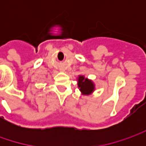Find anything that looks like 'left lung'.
I'll list each match as a JSON object with an SVG mask.
<instances>
[{"instance_id": "left-lung-1", "label": "left lung", "mask_w": 146, "mask_h": 146, "mask_svg": "<svg viewBox=\"0 0 146 146\" xmlns=\"http://www.w3.org/2000/svg\"><path fill=\"white\" fill-rule=\"evenodd\" d=\"M78 87L83 95H89L95 89L93 82L84 76H80L78 78Z\"/></svg>"}]
</instances>
